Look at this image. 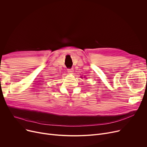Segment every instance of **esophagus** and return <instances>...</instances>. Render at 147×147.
<instances>
[{"mask_svg":"<svg viewBox=\"0 0 147 147\" xmlns=\"http://www.w3.org/2000/svg\"><path fill=\"white\" fill-rule=\"evenodd\" d=\"M67 71L69 73H70V74H72L73 73V69H72V68H71V69H67Z\"/></svg>","mask_w":147,"mask_h":147,"instance_id":"1","label":"esophagus"}]
</instances>
